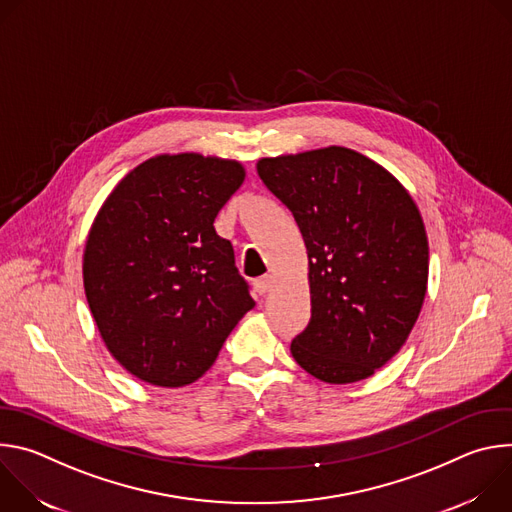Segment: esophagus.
<instances>
[{
	"instance_id": "1",
	"label": "esophagus",
	"mask_w": 512,
	"mask_h": 512,
	"mask_svg": "<svg viewBox=\"0 0 512 512\" xmlns=\"http://www.w3.org/2000/svg\"><path fill=\"white\" fill-rule=\"evenodd\" d=\"M271 285H273L271 275H265V277H259V279L253 281V289H255V294H259V296H265L267 291L271 289Z\"/></svg>"
}]
</instances>
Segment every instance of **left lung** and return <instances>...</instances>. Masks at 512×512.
Returning <instances> with one entry per match:
<instances>
[{
	"label": "left lung",
	"mask_w": 512,
	"mask_h": 512,
	"mask_svg": "<svg viewBox=\"0 0 512 512\" xmlns=\"http://www.w3.org/2000/svg\"><path fill=\"white\" fill-rule=\"evenodd\" d=\"M308 251L312 318L291 356L330 385L369 379L409 338L427 291L421 212L381 164L342 145L261 158Z\"/></svg>",
	"instance_id": "1"
}]
</instances>
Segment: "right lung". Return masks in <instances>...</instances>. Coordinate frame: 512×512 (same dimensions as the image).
Segmentation results:
<instances>
[{
  "instance_id": "add662e5",
  "label": "right lung",
  "mask_w": 512,
  "mask_h": 512,
  "mask_svg": "<svg viewBox=\"0 0 512 512\" xmlns=\"http://www.w3.org/2000/svg\"><path fill=\"white\" fill-rule=\"evenodd\" d=\"M237 160L158 154L101 204L83 253L85 296L111 356L154 387H186L255 306L214 218L245 182Z\"/></svg>"
}]
</instances>
